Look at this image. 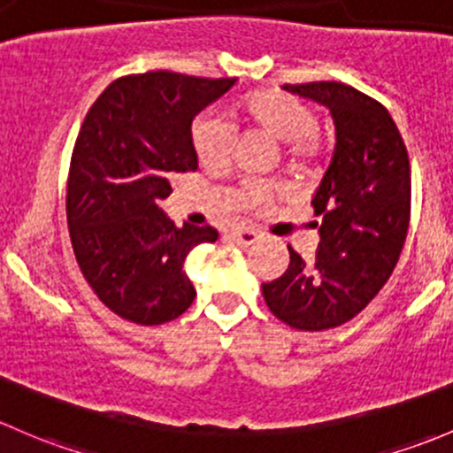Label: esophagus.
<instances>
[{
	"instance_id": "1",
	"label": "esophagus",
	"mask_w": 453,
	"mask_h": 453,
	"mask_svg": "<svg viewBox=\"0 0 453 453\" xmlns=\"http://www.w3.org/2000/svg\"><path fill=\"white\" fill-rule=\"evenodd\" d=\"M228 237L240 246H253L261 240L257 231H253V228H244V226H233L231 231H228Z\"/></svg>"
}]
</instances>
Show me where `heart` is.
<instances>
[{
  "label": "heart",
  "instance_id": "b5f03b06",
  "mask_svg": "<svg viewBox=\"0 0 453 453\" xmlns=\"http://www.w3.org/2000/svg\"><path fill=\"white\" fill-rule=\"evenodd\" d=\"M240 115L246 124L264 130L281 142L283 155L296 165H310L323 155V137L316 128V113L296 97L281 91H255L240 102ZM194 155L209 172L225 170L231 158L233 126L222 115L204 111L189 128ZM277 192V185L268 180H244L237 188L235 198L240 207L253 209L264 204Z\"/></svg>",
  "mask_w": 453,
  "mask_h": 453
}]
</instances>
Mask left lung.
Here are the masks:
<instances>
[{
	"instance_id": "1",
	"label": "left lung",
	"mask_w": 453,
	"mask_h": 453,
	"mask_svg": "<svg viewBox=\"0 0 453 453\" xmlns=\"http://www.w3.org/2000/svg\"><path fill=\"white\" fill-rule=\"evenodd\" d=\"M327 106L335 148L311 198L320 233L305 264L292 246L290 265L261 283L279 320L301 331L334 329L377 296L397 265L410 222V161L386 106L342 82L283 85Z\"/></svg>"
}]
</instances>
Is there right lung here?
<instances>
[{
  "label": "right lung",
  "instance_id": "right-lung-1",
  "mask_svg": "<svg viewBox=\"0 0 453 453\" xmlns=\"http://www.w3.org/2000/svg\"><path fill=\"white\" fill-rule=\"evenodd\" d=\"M237 78L148 72L118 78L88 109L67 179L73 253L97 298L137 325L179 319L196 298L183 265L213 226H176L161 209L170 180L194 172L196 115Z\"/></svg>",
  "mask_w": 453,
  "mask_h": 453
}]
</instances>
